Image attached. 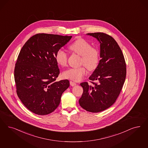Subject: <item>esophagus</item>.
Masks as SVG:
<instances>
[{
  "label": "esophagus",
  "instance_id": "34e87169",
  "mask_svg": "<svg viewBox=\"0 0 148 148\" xmlns=\"http://www.w3.org/2000/svg\"><path fill=\"white\" fill-rule=\"evenodd\" d=\"M70 85H71V86H75L77 85V84L75 82H74L71 81L70 82Z\"/></svg>",
  "mask_w": 148,
  "mask_h": 148
}]
</instances>
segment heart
<instances>
[{"label":"heart","instance_id":"1","mask_svg":"<svg viewBox=\"0 0 148 148\" xmlns=\"http://www.w3.org/2000/svg\"><path fill=\"white\" fill-rule=\"evenodd\" d=\"M69 49L71 52L81 56L80 64L84 66L66 69L63 73L64 78L78 82L86 74V67L90 71H93L97 68L99 62V52L97 48L91 46L87 41L79 38L74 41L69 46ZM68 58V55L64 50L59 49L56 52L55 60L61 66H66Z\"/></svg>","mask_w":148,"mask_h":148}]
</instances>
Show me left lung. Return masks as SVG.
<instances>
[{"label": "left lung", "mask_w": 148, "mask_h": 148, "mask_svg": "<svg viewBox=\"0 0 148 148\" xmlns=\"http://www.w3.org/2000/svg\"><path fill=\"white\" fill-rule=\"evenodd\" d=\"M87 34L99 41L101 59L89 77L93 85L87 82L80 84L84 91L79 102L87 112H101L112 106L119 96L126 79V64L120 46L112 36L101 32Z\"/></svg>", "instance_id": "1"}]
</instances>
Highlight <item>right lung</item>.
Returning a JSON list of instances; mask_svg holds the SVG:
<instances>
[{
  "mask_svg": "<svg viewBox=\"0 0 148 148\" xmlns=\"http://www.w3.org/2000/svg\"><path fill=\"white\" fill-rule=\"evenodd\" d=\"M71 37L38 33L21 49L14 70L16 93L32 112L40 115L53 112L69 86L67 79L56 81L60 72L55 55Z\"/></svg>",
  "mask_w": 148,
  "mask_h": 148,
  "instance_id": "right-lung-1",
  "label": "right lung"
}]
</instances>
